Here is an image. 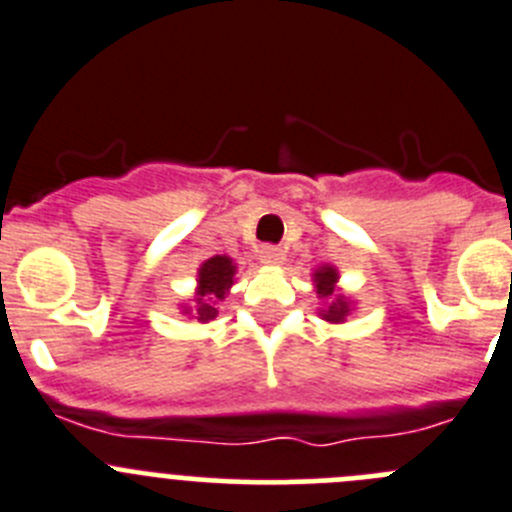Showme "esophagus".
<instances>
[{"label": "esophagus", "mask_w": 512, "mask_h": 512, "mask_svg": "<svg viewBox=\"0 0 512 512\" xmlns=\"http://www.w3.org/2000/svg\"><path fill=\"white\" fill-rule=\"evenodd\" d=\"M260 260L265 262V265H283V262H285L283 247L265 245V247H262V250H260Z\"/></svg>", "instance_id": "34e87169"}]
</instances>
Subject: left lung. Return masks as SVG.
I'll return each instance as SVG.
<instances>
[{
    "label": "left lung",
    "mask_w": 512,
    "mask_h": 512,
    "mask_svg": "<svg viewBox=\"0 0 512 512\" xmlns=\"http://www.w3.org/2000/svg\"><path fill=\"white\" fill-rule=\"evenodd\" d=\"M315 283H318V293L323 295V298H328V295H333V283H336V270L333 267H323V270L315 272ZM348 313V305L343 303L341 298L333 300L331 305H328V310L323 313V318H328V321H343V315Z\"/></svg>",
    "instance_id": "8db88e82"
}]
</instances>
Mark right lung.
I'll return each instance as SVG.
<instances>
[{
    "mask_svg": "<svg viewBox=\"0 0 512 512\" xmlns=\"http://www.w3.org/2000/svg\"><path fill=\"white\" fill-rule=\"evenodd\" d=\"M232 275H234V265L229 257L217 255L199 267V298H197L199 321H209V318H214L217 308L212 305V300L224 298L227 288L232 285Z\"/></svg>",
    "mask_w": 512,
    "mask_h": 512,
    "instance_id": "add662e5",
    "label": "right lung"
}]
</instances>
